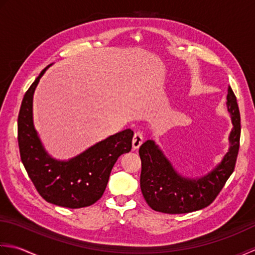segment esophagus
I'll use <instances>...</instances> for the list:
<instances>
[{"label": "esophagus", "instance_id": "esophagus-1", "mask_svg": "<svg viewBox=\"0 0 255 255\" xmlns=\"http://www.w3.org/2000/svg\"><path fill=\"white\" fill-rule=\"evenodd\" d=\"M143 133L142 132H135L134 136H133V141H132V146H133V149H137L139 146H141L142 143H143Z\"/></svg>", "mask_w": 255, "mask_h": 255}]
</instances>
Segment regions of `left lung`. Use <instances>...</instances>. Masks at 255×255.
<instances>
[{
    "label": "left lung",
    "instance_id": "left-lung-1",
    "mask_svg": "<svg viewBox=\"0 0 255 255\" xmlns=\"http://www.w3.org/2000/svg\"><path fill=\"white\" fill-rule=\"evenodd\" d=\"M227 108L233 124L229 150L221 163L199 178L179 175L152 139L141 145L138 150L142 162L139 184L144 199L153 210L170 215L188 214L204 209L219 195L235 170L240 146V111L231 87L228 89Z\"/></svg>",
    "mask_w": 255,
    "mask_h": 255
}]
</instances>
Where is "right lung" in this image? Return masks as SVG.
Segmentation results:
<instances>
[{
	"mask_svg": "<svg viewBox=\"0 0 255 255\" xmlns=\"http://www.w3.org/2000/svg\"><path fill=\"white\" fill-rule=\"evenodd\" d=\"M49 66L28 88L20 105L17 119L20 159L35 188L46 201L71 209L88 207L105 193L118 158L131 150L133 131L127 128L111 135L68 160L51 157L41 144L33 122L34 91Z\"/></svg>",
	"mask_w": 255,
	"mask_h": 255,
	"instance_id": "right-lung-1",
	"label": "right lung"
}]
</instances>
